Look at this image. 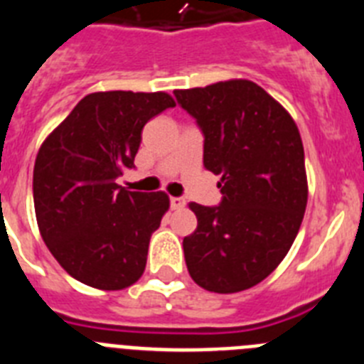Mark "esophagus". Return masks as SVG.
<instances>
[{
	"instance_id": "1",
	"label": "esophagus",
	"mask_w": 364,
	"mask_h": 364,
	"mask_svg": "<svg viewBox=\"0 0 364 364\" xmlns=\"http://www.w3.org/2000/svg\"><path fill=\"white\" fill-rule=\"evenodd\" d=\"M169 204H171L173 210H182L186 205V200L182 197H171L169 198Z\"/></svg>"
}]
</instances>
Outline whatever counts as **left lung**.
<instances>
[{
  "instance_id": "1",
  "label": "left lung",
  "mask_w": 364,
  "mask_h": 364,
  "mask_svg": "<svg viewBox=\"0 0 364 364\" xmlns=\"http://www.w3.org/2000/svg\"><path fill=\"white\" fill-rule=\"evenodd\" d=\"M204 136V167L220 175L218 205L189 208L197 230L184 239L191 279L235 294L281 264L308 200L304 149L291 117L257 83L230 80L175 91Z\"/></svg>"
}]
</instances>
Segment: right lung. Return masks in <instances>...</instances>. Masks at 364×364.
I'll return each instance as SVG.
<instances>
[{
	"label": "right lung",
	"mask_w": 364,
	"mask_h": 364,
	"mask_svg": "<svg viewBox=\"0 0 364 364\" xmlns=\"http://www.w3.org/2000/svg\"><path fill=\"white\" fill-rule=\"evenodd\" d=\"M169 107L166 92H92L40 147L32 178L38 226L76 281L124 290L142 277L169 198L127 191L117 178L134 167L144 125Z\"/></svg>",
	"instance_id": "obj_1"
}]
</instances>
